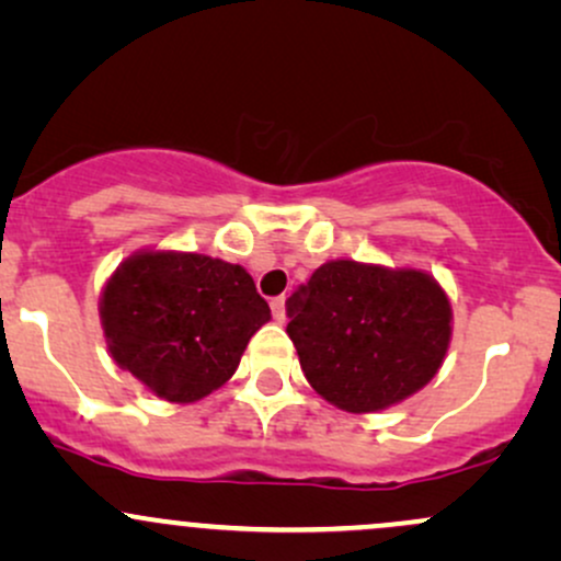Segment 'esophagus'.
I'll list each match as a JSON object with an SVG mask.
<instances>
[{"label": "esophagus", "mask_w": 561, "mask_h": 561, "mask_svg": "<svg viewBox=\"0 0 561 561\" xmlns=\"http://www.w3.org/2000/svg\"><path fill=\"white\" fill-rule=\"evenodd\" d=\"M272 313H274V319L279 321H285V295H279V298H274L272 300Z\"/></svg>", "instance_id": "34e87169"}]
</instances>
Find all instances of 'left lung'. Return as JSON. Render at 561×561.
I'll return each mask as SVG.
<instances>
[{
  "label": "left lung",
  "instance_id": "obj_1",
  "mask_svg": "<svg viewBox=\"0 0 561 561\" xmlns=\"http://www.w3.org/2000/svg\"><path fill=\"white\" fill-rule=\"evenodd\" d=\"M287 317L311 388L353 414L424 388L450 340L446 293L414 268L330 261L289 295Z\"/></svg>",
  "mask_w": 561,
  "mask_h": 561
}]
</instances>
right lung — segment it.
Wrapping results in <instances>:
<instances>
[{
	"label": "right lung",
	"instance_id": "obj_1",
	"mask_svg": "<svg viewBox=\"0 0 561 561\" xmlns=\"http://www.w3.org/2000/svg\"><path fill=\"white\" fill-rule=\"evenodd\" d=\"M100 313L115 364L173 403L221 388L272 319L242 266L197 253L124 261L105 285Z\"/></svg>",
	"mask_w": 561,
	"mask_h": 561
}]
</instances>
